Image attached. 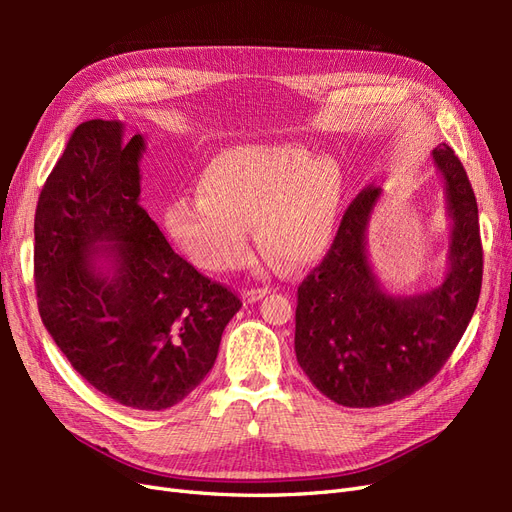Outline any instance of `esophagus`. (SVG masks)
<instances>
[{
  "mask_svg": "<svg viewBox=\"0 0 512 512\" xmlns=\"http://www.w3.org/2000/svg\"><path fill=\"white\" fill-rule=\"evenodd\" d=\"M267 292H269L267 288H258V290H245V292H243V301L252 305V303L260 301L262 297H267Z\"/></svg>",
  "mask_w": 512,
  "mask_h": 512,
  "instance_id": "esophagus-1",
  "label": "esophagus"
}]
</instances>
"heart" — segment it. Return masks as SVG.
<instances>
[{
  "label": "heart",
  "instance_id": "obj_1",
  "mask_svg": "<svg viewBox=\"0 0 512 512\" xmlns=\"http://www.w3.org/2000/svg\"><path fill=\"white\" fill-rule=\"evenodd\" d=\"M337 166L294 145H237L215 156L198 177V196L168 205V237L209 273L241 269L252 232L288 267L324 258L335 237Z\"/></svg>",
  "mask_w": 512,
  "mask_h": 512
}]
</instances>
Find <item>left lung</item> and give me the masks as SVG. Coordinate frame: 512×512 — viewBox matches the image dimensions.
Masks as SVG:
<instances>
[{"mask_svg": "<svg viewBox=\"0 0 512 512\" xmlns=\"http://www.w3.org/2000/svg\"><path fill=\"white\" fill-rule=\"evenodd\" d=\"M431 158L451 218L440 284L401 294L380 282L367 256V228L382 190L369 185L344 213L327 258L299 286L294 352L316 389L339 406H386L421 389L472 320L483 282L476 198L451 147L438 145Z\"/></svg>", "mask_w": 512, "mask_h": 512, "instance_id": "obj_1", "label": "left lung"}]
</instances>
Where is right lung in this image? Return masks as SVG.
<instances>
[{"label": "right lung", "mask_w": 512, "mask_h": 512, "mask_svg": "<svg viewBox=\"0 0 512 512\" xmlns=\"http://www.w3.org/2000/svg\"><path fill=\"white\" fill-rule=\"evenodd\" d=\"M145 136L91 119L38 198L34 277L46 331L117 404L158 412L211 371L241 301L175 254L141 207Z\"/></svg>", "instance_id": "1"}]
</instances>
